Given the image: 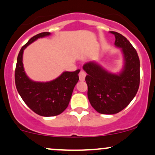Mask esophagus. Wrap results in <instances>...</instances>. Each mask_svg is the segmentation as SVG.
<instances>
[{
    "instance_id": "obj_1",
    "label": "esophagus",
    "mask_w": 155,
    "mask_h": 155,
    "mask_svg": "<svg viewBox=\"0 0 155 155\" xmlns=\"http://www.w3.org/2000/svg\"><path fill=\"white\" fill-rule=\"evenodd\" d=\"M79 80L84 81V79H85V76H86L85 72L83 71H81L79 74Z\"/></svg>"
}]
</instances>
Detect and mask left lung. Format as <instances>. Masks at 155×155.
Returning <instances> with one entry per match:
<instances>
[{"label":"left lung","mask_w":155,"mask_h":155,"mask_svg":"<svg viewBox=\"0 0 155 155\" xmlns=\"http://www.w3.org/2000/svg\"><path fill=\"white\" fill-rule=\"evenodd\" d=\"M115 36V46L121 48L124 67L119 75L110 74L94 62H87L83 69L87 75V97L98 113H118L129 105L140 85V59L136 50L123 35L110 31Z\"/></svg>","instance_id":"obj_1"}]
</instances>
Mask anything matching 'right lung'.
Masks as SVG:
<instances>
[{"label":"right lung","mask_w":155,"mask_h":155,"mask_svg":"<svg viewBox=\"0 0 155 155\" xmlns=\"http://www.w3.org/2000/svg\"><path fill=\"white\" fill-rule=\"evenodd\" d=\"M48 35L49 32L38 34L21 48L15 72V85L22 99L32 111L45 117L58 115L68 107L74 87L79 79L78 74L80 71H66L49 82H36L28 79L23 69V50L37 39Z\"/></svg>","instance_id":"obj_1"}]
</instances>
